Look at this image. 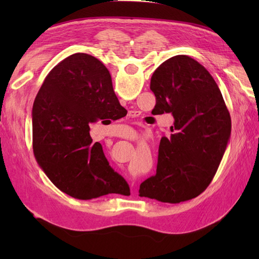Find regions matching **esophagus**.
Segmentation results:
<instances>
[{"label":"esophagus","mask_w":259,"mask_h":259,"mask_svg":"<svg viewBox=\"0 0 259 259\" xmlns=\"http://www.w3.org/2000/svg\"><path fill=\"white\" fill-rule=\"evenodd\" d=\"M128 115H129V118H136V117H138L139 113L137 112V111H130V112L128 113Z\"/></svg>","instance_id":"1"}]
</instances>
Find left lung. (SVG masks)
Instances as JSON below:
<instances>
[{
    "label": "left lung",
    "mask_w": 259,
    "mask_h": 259,
    "mask_svg": "<svg viewBox=\"0 0 259 259\" xmlns=\"http://www.w3.org/2000/svg\"><path fill=\"white\" fill-rule=\"evenodd\" d=\"M155 114L171 113L175 133L159 145L156 176L139 196L178 203L199 196L211 183L232 130L230 114L210 73L188 56H176L153 72Z\"/></svg>",
    "instance_id": "left-lung-1"
}]
</instances>
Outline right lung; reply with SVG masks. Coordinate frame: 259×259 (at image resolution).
Segmentation results:
<instances>
[{
  "label": "right lung",
  "mask_w": 259,
  "mask_h": 259,
  "mask_svg": "<svg viewBox=\"0 0 259 259\" xmlns=\"http://www.w3.org/2000/svg\"><path fill=\"white\" fill-rule=\"evenodd\" d=\"M120 110L111 75L95 57L72 54L47 75L32 109L33 152L64 194L89 200L126 185L90 136V123Z\"/></svg>",
  "instance_id": "obj_1"
}]
</instances>
